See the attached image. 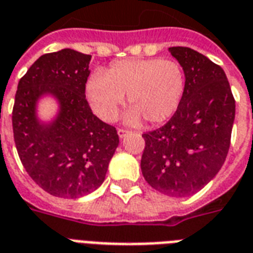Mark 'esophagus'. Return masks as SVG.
I'll list each match as a JSON object with an SVG mask.
<instances>
[{
    "label": "esophagus",
    "instance_id": "esophagus-1",
    "mask_svg": "<svg viewBox=\"0 0 253 253\" xmlns=\"http://www.w3.org/2000/svg\"><path fill=\"white\" fill-rule=\"evenodd\" d=\"M128 130H125V129H119V130H117V134H119V137H120V138H124L125 136H126V134H128Z\"/></svg>",
    "mask_w": 253,
    "mask_h": 253
}]
</instances>
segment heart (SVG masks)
Here are the masks:
<instances>
[{"instance_id":"1","label":"heart","mask_w":253,"mask_h":253,"mask_svg":"<svg viewBox=\"0 0 253 253\" xmlns=\"http://www.w3.org/2000/svg\"><path fill=\"white\" fill-rule=\"evenodd\" d=\"M185 72L177 62L162 58L126 59L112 64L88 79L87 96L96 115L113 121L119 107L128 97L125 123L140 124L142 117L149 124H162L174 116L185 95Z\"/></svg>"}]
</instances>
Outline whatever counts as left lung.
Wrapping results in <instances>:
<instances>
[{"instance_id": "1", "label": "left lung", "mask_w": 253, "mask_h": 253, "mask_svg": "<svg viewBox=\"0 0 253 253\" xmlns=\"http://www.w3.org/2000/svg\"><path fill=\"white\" fill-rule=\"evenodd\" d=\"M169 52L185 72V95L162 128L142 134V175L160 193L189 197L222 169L230 148L235 100L226 72L189 47Z\"/></svg>"}]
</instances>
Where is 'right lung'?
Segmentation results:
<instances>
[{
    "label": "right lung",
    "instance_id": "obj_1",
    "mask_svg": "<svg viewBox=\"0 0 253 253\" xmlns=\"http://www.w3.org/2000/svg\"><path fill=\"white\" fill-rule=\"evenodd\" d=\"M91 55L72 48L44 54L19 80L13 133L23 168L44 191L80 198L105 179L119 146L116 128L92 113L85 100ZM52 98L56 115L43 121L39 103Z\"/></svg>",
    "mask_w": 253,
    "mask_h": 253
}]
</instances>
